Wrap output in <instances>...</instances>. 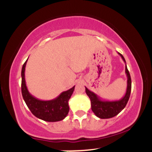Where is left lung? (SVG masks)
Masks as SVG:
<instances>
[{
  "label": "left lung",
  "mask_w": 152,
  "mask_h": 152,
  "mask_svg": "<svg viewBox=\"0 0 152 152\" xmlns=\"http://www.w3.org/2000/svg\"><path fill=\"white\" fill-rule=\"evenodd\" d=\"M118 54L121 56L124 62H126L125 59L123 55L118 53ZM126 74L127 76V87L126 92L125 96L121 99L118 101H104L101 99L99 96H98L96 93L89 90L85 87V91L87 96H89L91 102V109L92 111L94 113L97 117L102 119L110 118L115 117L119 113L124 110V107L126 105L129 99L130 93H131L132 88V81L131 76H130L129 72L127 69L126 65Z\"/></svg>",
  "instance_id": "8db88e82"
}]
</instances>
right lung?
<instances>
[{
  "label": "right lung",
  "instance_id": "obj_1",
  "mask_svg": "<svg viewBox=\"0 0 152 152\" xmlns=\"http://www.w3.org/2000/svg\"><path fill=\"white\" fill-rule=\"evenodd\" d=\"M27 60L23 65L21 71V91L27 107L34 115L45 121L56 122L63 120L68 114V101L73 94L75 86L67 91L62 92L57 98L52 100L42 101L37 99L30 94L26 85L25 67Z\"/></svg>",
  "mask_w": 152,
  "mask_h": 152
}]
</instances>
